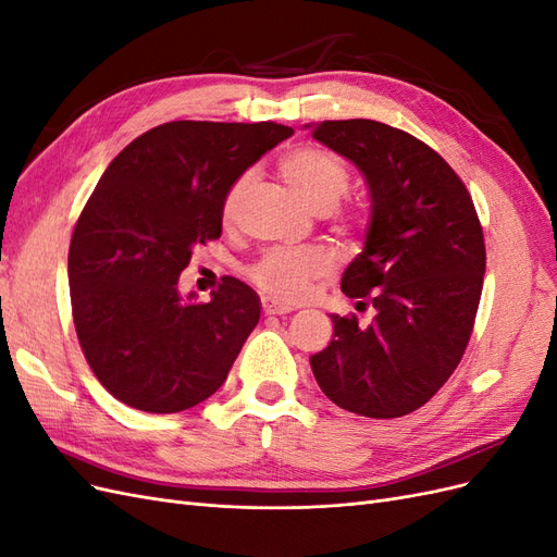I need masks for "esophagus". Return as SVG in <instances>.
<instances>
[{
	"label": "esophagus",
	"instance_id": "esophagus-1",
	"mask_svg": "<svg viewBox=\"0 0 557 557\" xmlns=\"http://www.w3.org/2000/svg\"><path fill=\"white\" fill-rule=\"evenodd\" d=\"M262 311H264V315H285V313H290L293 309L285 307V305H278L276 299L264 297L262 299Z\"/></svg>",
	"mask_w": 557,
	"mask_h": 557
}]
</instances>
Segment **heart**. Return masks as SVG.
<instances>
[{"label":"heart","instance_id":"b5f03b06","mask_svg":"<svg viewBox=\"0 0 557 557\" xmlns=\"http://www.w3.org/2000/svg\"><path fill=\"white\" fill-rule=\"evenodd\" d=\"M278 170L290 190L313 211H332L348 190V170L339 156L318 146H301L288 150L278 160ZM250 176H242L230 185L223 199V223L237 221L242 201L248 193ZM332 269V260L320 250L278 248L250 267V281L276 301L295 305L309 293L313 281L323 278Z\"/></svg>","mask_w":557,"mask_h":557}]
</instances>
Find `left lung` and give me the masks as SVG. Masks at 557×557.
<instances>
[{
    "mask_svg": "<svg viewBox=\"0 0 557 557\" xmlns=\"http://www.w3.org/2000/svg\"><path fill=\"white\" fill-rule=\"evenodd\" d=\"M360 170L369 190L364 244L342 290L374 318L332 313L313 376L336 407L367 418L407 416L462 360L483 288V230L448 162L411 134L376 121L305 125Z\"/></svg>",
    "mask_w": 557,
    "mask_h": 557,
    "instance_id": "8db88e82",
    "label": "left lung"
}]
</instances>
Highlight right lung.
Instances as JSON below:
<instances>
[{"instance_id": "right-lung-1", "label": "right lung", "mask_w": 557, "mask_h": 557, "mask_svg": "<svg viewBox=\"0 0 557 557\" xmlns=\"http://www.w3.org/2000/svg\"><path fill=\"white\" fill-rule=\"evenodd\" d=\"M276 123L176 121L113 158L74 227V325L95 376L132 409L178 413L227 379L260 320V297L225 276L211 301L178 293L199 244L223 232V199L267 150Z\"/></svg>"}]
</instances>
